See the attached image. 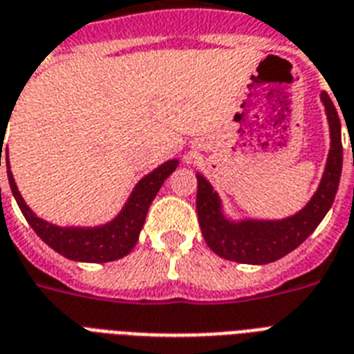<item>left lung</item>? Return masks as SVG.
<instances>
[{"instance_id":"left-lung-1","label":"left lung","mask_w":354,"mask_h":354,"mask_svg":"<svg viewBox=\"0 0 354 354\" xmlns=\"http://www.w3.org/2000/svg\"><path fill=\"white\" fill-rule=\"evenodd\" d=\"M327 113L330 133V149L325 163L324 176L313 198L296 215L281 221H259L244 218L232 221L224 215L222 200L213 185L202 174H196L198 193H196V213L202 235L207 246L221 257L242 264H268L285 257L296 250L324 221L327 211L335 202L336 191L342 176V124L330 97L322 91L319 95Z\"/></svg>"}]
</instances>
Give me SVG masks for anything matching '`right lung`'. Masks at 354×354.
<instances>
[{"instance_id": "add662e5", "label": "right lung", "mask_w": 354, "mask_h": 354, "mask_svg": "<svg viewBox=\"0 0 354 354\" xmlns=\"http://www.w3.org/2000/svg\"><path fill=\"white\" fill-rule=\"evenodd\" d=\"M0 152H3V149ZM5 152H7L5 160H7V176L8 183H10V191H12L21 213L29 222V226L35 230L36 235L40 236L47 246H51L55 252L64 255L66 259L79 261V263H110V261H118V259L132 252L152 200L156 198L163 182L176 171L178 163H180L178 160H169L161 163L150 174L141 178L136 183V187L128 196L127 204L122 205V209L118 213V216L106 224L93 227H62L36 216L29 205L25 204L24 196L19 194L18 185L14 182L12 172H10L8 149H5Z\"/></svg>"}]
</instances>
